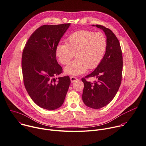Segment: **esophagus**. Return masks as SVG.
I'll return each instance as SVG.
<instances>
[{
  "label": "esophagus",
  "mask_w": 146,
  "mask_h": 146,
  "mask_svg": "<svg viewBox=\"0 0 146 146\" xmlns=\"http://www.w3.org/2000/svg\"><path fill=\"white\" fill-rule=\"evenodd\" d=\"M70 78V80H71V82H73L74 81H76V80H78V78H77V77H74V76H71Z\"/></svg>",
  "instance_id": "obj_1"
}]
</instances>
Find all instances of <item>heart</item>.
Instances as JSON below:
<instances>
[{"mask_svg":"<svg viewBox=\"0 0 146 146\" xmlns=\"http://www.w3.org/2000/svg\"><path fill=\"white\" fill-rule=\"evenodd\" d=\"M107 48V39L101 32L80 30L70 35L65 43L57 46L56 56L62 65H67L75 56L76 59L65 69L66 74L77 76L88 69L96 68L102 61Z\"/></svg>","mask_w":146,"mask_h":146,"instance_id":"heart-1","label":"heart"}]
</instances>
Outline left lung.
<instances>
[{"label": "left lung", "mask_w": 146, "mask_h": 146, "mask_svg": "<svg viewBox=\"0 0 146 146\" xmlns=\"http://www.w3.org/2000/svg\"><path fill=\"white\" fill-rule=\"evenodd\" d=\"M107 36L105 55L96 69L82 78L84 88L82 99L84 104L93 109H100L108 105L115 98L121 82L123 56L120 42L110 29L96 25ZM90 77L96 79L93 83L86 81Z\"/></svg>", "instance_id": "8db88e82"}]
</instances>
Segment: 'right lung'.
<instances>
[{
    "label": "right lung",
    "instance_id": "1",
    "mask_svg": "<svg viewBox=\"0 0 146 146\" xmlns=\"http://www.w3.org/2000/svg\"><path fill=\"white\" fill-rule=\"evenodd\" d=\"M70 25L40 26L23 48L22 70L25 86L33 101L45 110L60 108L70 84L68 76L55 78L63 72L56 59V47Z\"/></svg>",
    "mask_w": 146,
    "mask_h": 146
}]
</instances>
